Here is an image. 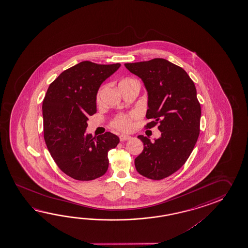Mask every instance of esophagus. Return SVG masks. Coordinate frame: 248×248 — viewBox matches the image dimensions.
Listing matches in <instances>:
<instances>
[{
  "label": "esophagus",
  "instance_id": "1",
  "mask_svg": "<svg viewBox=\"0 0 248 248\" xmlns=\"http://www.w3.org/2000/svg\"><path fill=\"white\" fill-rule=\"evenodd\" d=\"M130 138H131V137H129V136H126V135H122V136H120V140H121V142H125V141L129 140Z\"/></svg>",
  "mask_w": 248,
  "mask_h": 248
}]
</instances>
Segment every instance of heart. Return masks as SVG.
I'll return each mask as SVG.
<instances>
[{
	"mask_svg": "<svg viewBox=\"0 0 248 248\" xmlns=\"http://www.w3.org/2000/svg\"><path fill=\"white\" fill-rule=\"evenodd\" d=\"M133 79H125L120 82V84L126 83L128 81H131ZM101 93L102 90H99L96 95V103H100ZM135 118L134 114H127V115H119L115 117L111 122V126L121 131H129L133 126V120Z\"/></svg>",
	"mask_w": 248,
	"mask_h": 248,
	"instance_id": "1",
	"label": "heart"
}]
</instances>
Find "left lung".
<instances>
[{
  "label": "left lung",
  "instance_id": "8db88e82",
  "mask_svg": "<svg viewBox=\"0 0 248 248\" xmlns=\"http://www.w3.org/2000/svg\"><path fill=\"white\" fill-rule=\"evenodd\" d=\"M142 79L148 91L144 126H158L161 137L152 142L138 136L142 153L135 159L137 171L152 180H162L179 170L193 151L201 131V107L193 80L184 69L163 58L125 63Z\"/></svg>",
  "mask_w": 248,
  "mask_h": 248
}]
</instances>
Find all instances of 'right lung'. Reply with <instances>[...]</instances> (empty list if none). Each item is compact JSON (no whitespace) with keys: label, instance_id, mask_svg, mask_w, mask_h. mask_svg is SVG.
<instances>
[{"label":"right lung","instance_id":"obj_1","mask_svg":"<svg viewBox=\"0 0 248 248\" xmlns=\"http://www.w3.org/2000/svg\"><path fill=\"white\" fill-rule=\"evenodd\" d=\"M121 63L98 64L83 61L63 71L52 81L42 102L43 132L47 150L60 170L78 181L106 174L108 152L119 137L106 132L86 135L89 117L96 112V93Z\"/></svg>","mask_w":248,"mask_h":248}]
</instances>
